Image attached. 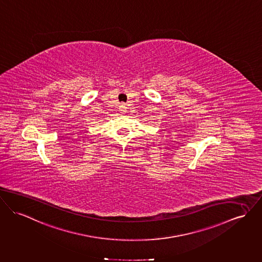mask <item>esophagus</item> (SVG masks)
Here are the masks:
<instances>
[{
	"label": "esophagus",
	"mask_w": 262,
	"mask_h": 262,
	"mask_svg": "<svg viewBox=\"0 0 262 262\" xmlns=\"http://www.w3.org/2000/svg\"><path fill=\"white\" fill-rule=\"evenodd\" d=\"M126 106L124 105V104H122L121 106H120V112L122 113V114H124V113H126Z\"/></svg>",
	"instance_id": "1"
}]
</instances>
